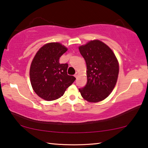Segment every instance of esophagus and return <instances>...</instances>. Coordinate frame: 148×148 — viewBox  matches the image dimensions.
Wrapping results in <instances>:
<instances>
[{"mask_svg":"<svg viewBox=\"0 0 148 148\" xmlns=\"http://www.w3.org/2000/svg\"><path fill=\"white\" fill-rule=\"evenodd\" d=\"M78 74H79V73H78V72H76V73H75V74H74V76H75V77H76V78H77V76H78Z\"/></svg>","mask_w":148,"mask_h":148,"instance_id":"obj_1","label":"esophagus"}]
</instances>
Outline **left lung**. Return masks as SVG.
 <instances>
[{"mask_svg": "<svg viewBox=\"0 0 148 148\" xmlns=\"http://www.w3.org/2000/svg\"><path fill=\"white\" fill-rule=\"evenodd\" d=\"M87 65V84L79 91L91 102L101 101L108 97L116 86L119 64L112 50L100 40L90 41L79 47Z\"/></svg>", "mask_w": 148, "mask_h": 148, "instance_id": "left-lung-1", "label": "left lung"}]
</instances>
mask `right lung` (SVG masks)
Returning <instances> with one entry per match:
<instances>
[{
    "label": "right lung",
    "mask_w": 148,
    "mask_h": 148,
    "mask_svg": "<svg viewBox=\"0 0 148 148\" xmlns=\"http://www.w3.org/2000/svg\"><path fill=\"white\" fill-rule=\"evenodd\" d=\"M67 51L61 44L52 42L42 46L34 56L30 68L32 89L46 101H53L63 95L76 77L67 74V63L59 58Z\"/></svg>",
    "instance_id": "obj_1"
}]
</instances>
